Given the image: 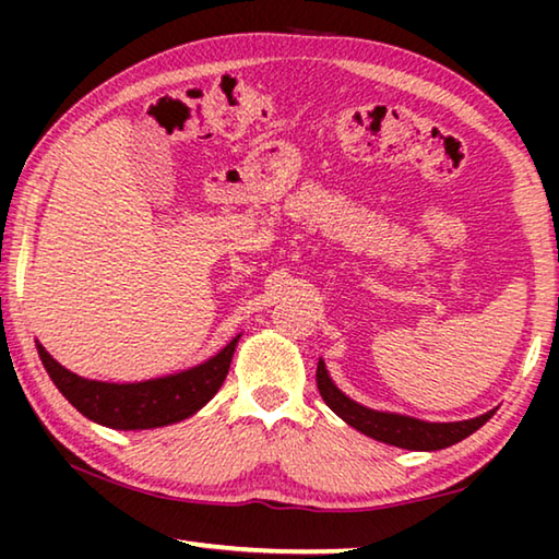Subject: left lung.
Returning a JSON list of instances; mask_svg holds the SVG:
<instances>
[{
  "mask_svg": "<svg viewBox=\"0 0 559 559\" xmlns=\"http://www.w3.org/2000/svg\"><path fill=\"white\" fill-rule=\"evenodd\" d=\"M316 382H318V392H320V396H323V402L340 416V419L347 421L349 427H355L357 431L367 433V437L384 441V443H392V447H400V449H412V451L447 449V447H451V443H459L461 439L471 437L473 431L484 427L490 416H493V412H488V414L476 416V419H468V421L431 424V421H419V419H412V416H402V414L367 409V406L347 400V396L340 392L333 382H330L323 359L318 362Z\"/></svg>",
  "mask_w": 559,
  "mask_h": 559,
  "instance_id": "8db88e82",
  "label": "left lung"
}]
</instances>
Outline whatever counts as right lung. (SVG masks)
<instances>
[{"label":"right lung","instance_id":"1","mask_svg":"<svg viewBox=\"0 0 559 559\" xmlns=\"http://www.w3.org/2000/svg\"><path fill=\"white\" fill-rule=\"evenodd\" d=\"M236 343H239V335L219 355L192 370L135 384L83 380L56 362L41 345H36V349H39L41 362L53 384L83 416L103 427L135 431L167 427V424L182 421L202 409L226 380Z\"/></svg>","mask_w":559,"mask_h":559}]
</instances>
